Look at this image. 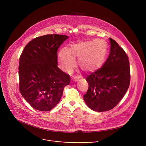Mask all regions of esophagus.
<instances>
[{
	"mask_svg": "<svg viewBox=\"0 0 146 146\" xmlns=\"http://www.w3.org/2000/svg\"><path fill=\"white\" fill-rule=\"evenodd\" d=\"M72 80H73V81H74V82H77V81H78V80H79V77H74V78L72 79Z\"/></svg>",
	"mask_w": 146,
	"mask_h": 146,
	"instance_id": "34e87169",
	"label": "esophagus"
}]
</instances>
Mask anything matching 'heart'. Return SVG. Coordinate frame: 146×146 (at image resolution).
<instances>
[{"mask_svg":"<svg viewBox=\"0 0 146 146\" xmlns=\"http://www.w3.org/2000/svg\"><path fill=\"white\" fill-rule=\"evenodd\" d=\"M107 52V44L102 39L80 42L71 45L70 49L62 48L58 56L61 68L65 72L71 71L78 58L80 67L86 71H93L100 67Z\"/></svg>","mask_w":146,"mask_h":146,"instance_id":"obj_1","label":"heart"}]
</instances>
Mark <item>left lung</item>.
<instances>
[{
  "label": "left lung",
  "mask_w": 146,
  "mask_h": 146,
  "mask_svg": "<svg viewBox=\"0 0 146 146\" xmlns=\"http://www.w3.org/2000/svg\"><path fill=\"white\" fill-rule=\"evenodd\" d=\"M110 53L103 66L86 77L88 89L84 100L97 112L112 109L124 97L129 88L130 71L129 58L117 42L110 38Z\"/></svg>",
  "instance_id": "8db88e82"
}]
</instances>
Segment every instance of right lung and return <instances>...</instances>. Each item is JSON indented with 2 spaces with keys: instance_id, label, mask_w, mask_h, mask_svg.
I'll return each instance as SVG.
<instances>
[{
  "instance_id": "add662e5",
  "label": "right lung",
  "mask_w": 146,
  "mask_h": 146,
  "mask_svg": "<svg viewBox=\"0 0 146 146\" xmlns=\"http://www.w3.org/2000/svg\"><path fill=\"white\" fill-rule=\"evenodd\" d=\"M68 36L45 35L29 42L20 57L19 88L34 108L49 111L60 102L70 76L58 67L57 51Z\"/></svg>"
}]
</instances>
